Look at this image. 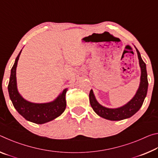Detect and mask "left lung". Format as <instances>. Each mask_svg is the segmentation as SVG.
I'll use <instances>...</instances> for the list:
<instances>
[{
  "label": "left lung",
  "instance_id": "obj_1",
  "mask_svg": "<svg viewBox=\"0 0 158 158\" xmlns=\"http://www.w3.org/2000/svg\"><path fill=\"white\" fill-rule=\"evenodd\" d=\"M137 52L138 54L139 65L141 67V82L139 88L137 90V93L132 100L123 106L117 109H109L102 106L98 102L93 94L92 90H90L89 93L90 103L94 111L98 116H101L104 118L110 120V121H121L127 118L132 116L134 114L137 113L139 110L141 106H142L143 102L145 99L147 90H148V78H147V72L146 63L143 62L142 58L141 57L140 53L138 49Z\"/></svg>",
  "mask_w": 158,
  "mask_h": 158
}]
</instances>
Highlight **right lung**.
I'll return each mask as SVG.
<instances>
[{"mask_svg": "<svg viewBox=\"0 0 158 158\" xmlns=\"http://www.w3.org/2000/svg\"><path fill=\"white\" fill-rule=\"evenodd\" d=\"M21 51L16 58L15 64L11 69L8 84L10 100L16 110L25 119L37 124H43L55 119L65 111L67 89L64 90L63 93L52 102L36 104L25 100L18 93L16 80V69Z\"/></svg>", "mask_w": 158, "mask_h": 158, "instance_id": "right-lung-1", "label": "right lung"}]
</instances>
